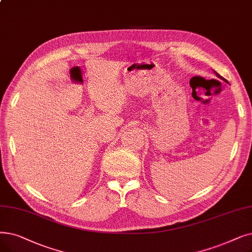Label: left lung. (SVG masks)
Segmentation results:
<instances>
[{"mask_svg":"<svg viewBox=\"0 0 252 252\" xmlns=\"http://www.w3.org/2000/svg\"><path fill=\"white\" fill-rule=\"evenodd\" d=\"M214 73H215V75H216V76H217V77H218V78H220V79H222V80H223V81H225V82H227V81H226V80H225V79H224V78H223V77H222V76H220V74H218V73H217V72H215V71H214Z\"/></svg>","mask_w":252,"mask_h":252,"instance_id":"obj_1","label":"left lung"}]
</instances>
